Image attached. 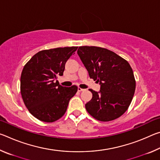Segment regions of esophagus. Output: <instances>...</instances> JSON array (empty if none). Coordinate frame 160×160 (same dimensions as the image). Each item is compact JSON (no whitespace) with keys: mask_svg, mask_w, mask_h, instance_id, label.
I'll return each mask as SVG.
<instances>
[{"mask_svg":"<svg viewBox=\"0 0 160 160\" xmlns=\"http://www.w3.org/2000/svg\"><path fill=\"white\" fill-rule=\"evenodd\" d=\"M78 92H82V91H83V90H84V89L81 88H79V87H78Z\"/></svg>","mask_w":160,"mask_h":160,"instance_id":"obj_1","label":"esophagus"}]
</instances>
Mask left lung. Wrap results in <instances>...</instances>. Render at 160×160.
<instances>
[{"mask_svg": "<svg viewBox=\"0 0 160 160\" xmlns=\"http://www.w3.org/2000/svg\"><path fill=\"white\" fill-rule=\"evenodd\" d=\"M78 54L90 78L101 85L99 92L90 89L92 98L85 104L97 120L110 121L125 113L135 90V80L128 62L107 48L80 47Z\"/></svg>", "mask_w": 160, "mask_h": 160, "instance_id": "left-lung-1", "label": "left lung"}]
</instances>
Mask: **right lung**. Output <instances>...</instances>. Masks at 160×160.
<instances>
[{"label": "right lung", "mask_w": 160, "mask_h": 160, "mask_svg": "<svg viewBox=\"0 0 160 160\" xmlns=\"http://www.w3.org/2000/svg\"><path fill=\"white\" fill-rule=\"evenodd\" d=\"M78 47L42 50L31 58L23 68L20 78V92L26 107L32 116L47 123L58 120L66 113L70 99L78 87L59 85L65 64Z\"/></svg>", "instance_id": "add662e5"}]
</instances>
